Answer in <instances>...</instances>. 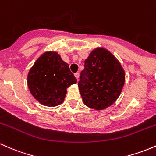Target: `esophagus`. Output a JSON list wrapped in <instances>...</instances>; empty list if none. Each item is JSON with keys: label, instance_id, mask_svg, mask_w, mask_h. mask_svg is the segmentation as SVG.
Instances as JSON below:
<instances>
[{"label": "esophagus", "instance_id": "34e87169", "mask_svg": "<svg viewBox=\"0 0 156 156\" xmlns=\"http://www.w3.org/2000/svg\"><path fill=\"white\" fill-rule=\"evenodd\" d=\"M74 76H75V77H76V78L78 80L79 76H80V73H79L78 72H77V73H74Z\"/></svg>", "mask_w": 156, "mask_h": 156}]
</instances>
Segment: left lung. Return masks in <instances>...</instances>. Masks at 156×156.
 I'll return each mask as SVG.
<instances>
[{
	"label": "left lung",
	"mask_w": 156,
	"mask_h": 156,
	"mask_svg": "<svg viewBox=\"0 0 156 156\" xmlns=\"http://www.w3.org/2000/svg\"><path fill=\"white\" fill-rule=\"evenodd\" d=\"M80 79L79 90L84 104L93 109L103 110L120 96L125 71L112 53L98 48L85 59Z\"/></svg>",
	"instance_id": "1"
}]
</instances>
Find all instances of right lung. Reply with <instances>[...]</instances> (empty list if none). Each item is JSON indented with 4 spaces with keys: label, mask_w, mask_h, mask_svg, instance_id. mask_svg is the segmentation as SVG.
<instances>
[{
    "label": "right lung",
    "mask_w": 156,
    "mask_h": 156,
    "mask_svg": "<svg viewBox=\"0 0 156 156\" xmlns=\"http://www.w3.org/2000/svg\"><path fill=\"white\" fill-rule=\"evenodd\" d=\"M76 82L68 63L54 51L43 53L27 75V85L32 95L46 106H56L62 103L67 88Z\"/></svg>",
    "instance_id": "add662e5"
}]
</instances>
